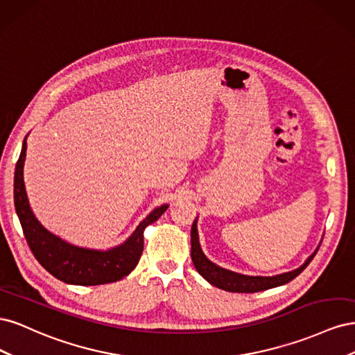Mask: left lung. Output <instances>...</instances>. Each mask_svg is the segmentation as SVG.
<instances>
[{
    "instance_id": "obj_1",
    "label": "left lung",
    "mask_w": 355,
    "mask_h": 355,
    "mask_svg": "<svg viewBox=\"0 0 355 355\" xmlns=\"http://www.w3.org/2000/svg\"><path fill=\"white\" fill-rule=\"evenodd\" d=\"M317 250L311 254L306 262L297 268L295 271H290L286 274H280L275 277H249V275H241L237 272H231L228 270H223V268L211 263L204 253L201 252V247L198 243V232H197V220H194L191 228V259L194 262L196 270L200 275H202L206 280L216 286L222 290H227V292L232 293H254V292H262L266 288H272L277 286H283L288 282H292L295 277H297L302 272L305 268L313 261Z\"/></svg>"
}]
</instances>
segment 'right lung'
<instances>
[{
  "instance_id": "right-lung-1",
  "label": "right lung",
  "mask_w": 355,
  "mask_h": 355,
  "mask_svg": "<svg viewBox=\"0 0 355 355\" xmlns=\"http://www.w3.org/2000/svg\"><path fill=\"white\" fill-rule=\"evenodd\" d=\"M25 157L26 141L24 142L15 171V206L29 249L42 268L63 283L80 286L115 283L130 274L144 252L145 228L167 210V204L155 209L141 222L124 244L106 252L81 249L50 234L34 216L24 184Z\"/></svg>"
}]
</instances>
